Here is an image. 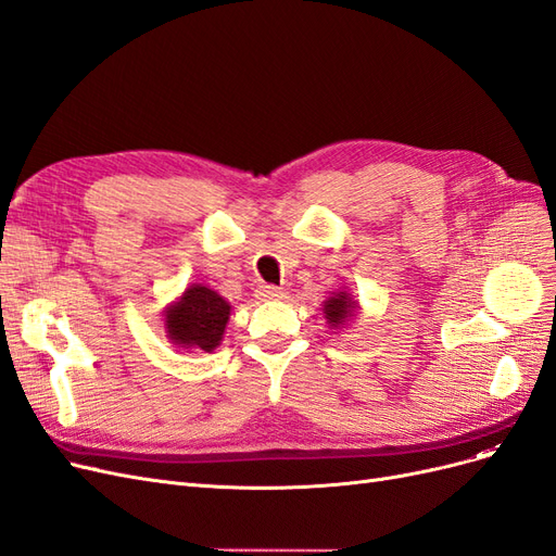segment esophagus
Wrapping results in <instances>:
<instances>
[{
  "mask_svg": "<svg viewBox=\"0 0 556 556\" xmlns=\"http://www.w3.org/2000/svg\"><path fill=\"white\" fill-rule=\"evenodd\" d=\"M256 295L261 300H281L286 293H283V289H279V286L263 283V286H258V289H256Z\"/></svg>",
  "mask_w": 556,
  "mask_h": 556,
  "instance_id": "1",
  "label": "esophagus"
}]
</instances>
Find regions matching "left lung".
Wrapping results in <instances>:
<instances>
[{"label":"left lung","instance_id":"left-lung-1","mask_svg":"<svg viewBox=\"0 0 556 556\" xmlns=\"http://www.w3.org/2000/svg\"><path fill=\"white\" fill-rule=\"evenodd\" d=\"M351 304H353V300H351L346 293L330 298V300L326 302V318L330 320L332 326L344 324L346 316H351Z\"/></svg>","mask_w":556,"mask_h":556}]
</instances>
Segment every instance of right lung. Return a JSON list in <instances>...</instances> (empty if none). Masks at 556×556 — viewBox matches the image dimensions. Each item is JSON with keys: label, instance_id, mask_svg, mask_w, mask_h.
Here are the masks:
<instances>
[{"label": "right lung", "instance_id": "add662e5", "mask_svg": "<svg viewBox=\"0 0 556 556\" xmlns=\"http://www.w3.org/2000/svg\"><path fill=\"white\" fill-rule=\"evenodd\" d=\"M228 302L205 286H191L180 302L166 314V328L173 342L212 351L222 342L228 324Z\"/></svg>", "mask_w": 556, "mask_h": 556}]
</instances>
